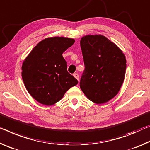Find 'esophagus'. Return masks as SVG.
<instances>
[{"label":"esophagus","instance_id":"obj_1","mask_svg":"<svg viewBox=\"0 0 150 150\" xmlns=\"http://www.w3.org/2000/svg\"><path fill=\"white\" fill-rule=\"evenodd\" d=\"M73 75H74V76L78 81H79V75H78V73H74Z\"/></svg>","mask_w":150,"mask_h":150}]
</instances>
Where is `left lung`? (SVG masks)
<instances>
[{"mask_svg":"<svg viewBox=\"0 0 150 150\" xmlns=\"http://www.w3.org/2000/svg\"><path fill=\"white\" fill-rule=\"evenodd\" d=\"M85 69L80 86L86 97L96 104L112 99L123 84L126 60L117 46L102 35L81 38Z\"/></svg>","mask_w":150,"mask_h":150,"instance_id":"8db88e82","label":"left lung"}]
</instances>
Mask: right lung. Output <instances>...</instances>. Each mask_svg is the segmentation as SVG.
I'll list each match as a JSON object with an SVG mask.
<instances>
[{
    "mask_svg": "<svg viewBox=\"0 0 150 150\" xmlns=\"http://www.w3.org/2000/svg\"><path fill=\"white\" fill-rule=\"evenodd\" d=\"M75 40L64 37L48 38L40 42L23 62L22 78L26 90L36 101L51 105L78 84L67 71L62 54Z\"/></svg>",
    "mask_w": 150,
    "mask_h": 150,
    "instance_id": "right-lung-1",
    "label": "right lung"
}]
</instances>
